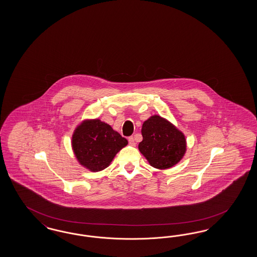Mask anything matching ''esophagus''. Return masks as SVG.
I'll return each instance as SVG.
<instances>
[{"label":"esophagus","instance_id":"34e87169","mask_svg":"<svg viewBox=\"0 0 257 257\" xmlns=\"http://www.w3.org/2000/svg\"><path fill=\"white\" fill-rule=\"evenodd\" d=\"M128 142H129V144H130V145H132V146H135V145H136V142H135V140H134V138H133V137L128 138Z\"/></svg>","mask_w":257,"mask_h":257}]
</instances>
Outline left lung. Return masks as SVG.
I'll list each match as a JSON object with an SVG mask.
<instances>
[{
	"label": "left lung",
	"instance_id": "left-lung-1",
	"mask_svg": "<svg viewBox=\"0 0 257 257\" xmlns=\"http://www.w3.org/2000/svg\"><path fill=\"white\" fill-rule=\"evenodd\" d=\"M140 152L156 169L166 170L180 162L187 151L185 135L160 116H152L142 125Z\"/></svg>",
	"mask_w": 257,
	"mask_h": 257
}]
</instances>
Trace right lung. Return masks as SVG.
Returning a JSON list of instances; mask_svg holds the SVG:
<instances>
[{"instance_id": "obj_1", "label": "right lung", "mask_w": 257, "mask_h": 257, "mask_svg": "<svg viewBox=\"0 0 257 257\" xmlns=\"http://www.w3.org/2000/svg\"><path fill=\"white\" fill-rule=\"evenodd\" d=\"M128 141L98 118L84 120L72 135L71 145L78 162L89 171L107 168Z\"/></svg>"}]
</instances>
